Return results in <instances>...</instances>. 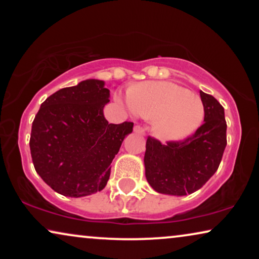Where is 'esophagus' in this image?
Listing matches in <instances>:
<instances>
[{
    "label": "esophagus",
    "mask_w": 259,
    "mask_h": 259,
    "mask_svg": "<svg viewBox=\"0 0 259 259\" xmlns=\"http://www.w3.org/2000/svg\"><path fill=\"white\" fill-rule=\"evenodd\" d=\"M145 127H143L141 125H136L134 126V132L138 133V134H144L145 133Z\"/></svg>",
    "instance_id": "34e87169"
}]
</instances>
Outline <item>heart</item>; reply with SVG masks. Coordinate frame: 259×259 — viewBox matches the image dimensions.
<instances>
[{
    "mask_svg": "<svg viewBox=\"0 0 259 259\" xmlns=\"http://www.w3.org/2000/svg\"><path fill=\"white\" fill-rule=\"evenodd\" d=\"M131 111L153 121V133L162 141H180L192 136L205 118L203 101L172 82H143L128 91Z\"/></svg>",
    "mask_w": 259,
    "mask_h": 259,
    "instance_id": "heart-1",
    "label": "heart"
}]
</instances>
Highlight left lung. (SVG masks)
<instances>
[{
	"mask_svg": "<svg viewBox=\"0 0 259 259\" xmlns=\"http://www.w3.org/2000/svg\"><path fill=\"white\" fill-rule=\"evenodd\" d=\"M205 107L204 123L192 136L162 145L148 137L145 175L159 193L185 196L196 192L214 175L226 147V121L223 106L200 91Z\"/></svg>",
	"mask_w": 259,
	"mask_h": 259,
	"instance_id": "1",
	"label": "left lung"
}]
</instances>
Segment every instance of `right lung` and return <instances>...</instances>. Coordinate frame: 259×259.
Wrapping results in <instances>:
<instances>
[{"label":"right lung","mask_w":259,"mask_h":259,"mask_svg":"<svg viewBox=\"0 0 259 259\" xmlns=\"http://www.w3.org/2000/svg\"><path fill=\"white\" fill-rule=\"evenodd\" d=\"M101 80L62 88L42 102L29 140L35 171L55 192L84 197L101 191L111 162L133 122L108 123L104 107L109 91Z\"/></svg>","instance_id":"obj_1"}]
</instances>
